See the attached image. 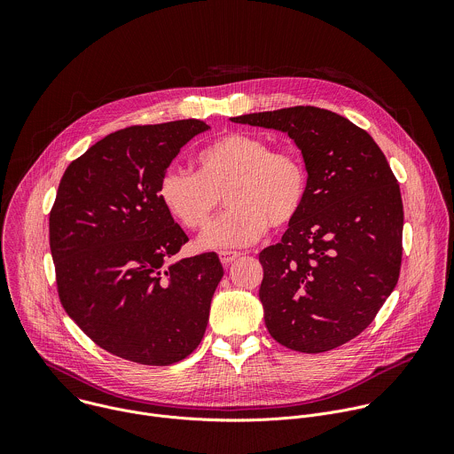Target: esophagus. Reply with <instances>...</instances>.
<instances>
[{
    "label": "esophagus",
    "instance_id": "esophagus-1",
    "mask_svg": "<svg viewBox=\"0 0 454 454\" xmlns=\"http://www.w3.org/2000/svg\"><path fill=\"white\" fill-rule=\"evenodd\" d=\"M240 254H242L240 251H231V249H223V251H219V258H221L223 266H230L231 262L237 261V258H239Z\"/></svg>",
    "mask_w": 454,
    "mask_h": 454
}]
</instances>
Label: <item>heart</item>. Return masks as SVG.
<instances>
[{
    "instance_id": "b5f03b06",
    "label": "heart",
    "mask_w": 454,
    "mask_h": 454,
    "mask_svg": "<svg viewBox=\"0 0 454 454\" xmlns=\"http://www.w3.org/2000/svg\"><path fill=\"white\" fill-rule=\"evenodd\" d=\"M307 170L289 151H273L261 137L230 133L198 154V172L168 167L158 181V200L186 230H203L221 193L230 207L201 237L205 249L240 247L261 239L270 224L284 228L303 208Z\"/></svg>"
}]
</instances>
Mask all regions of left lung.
I'll list each match as a JSON object with an SVG mask.
<instances>
[{
  "label": "left lung",
  "mask_w": 454,
  "mask_h": 454,
  "mask_svg": "<svg viewBox=\"0 0 454 454\" xmlns=\"http://www.w3.org/2000/svg\"><path fill=\"white\" fill-rule=\"evenodd\" d=\"M286 133L301 151L307 198L282 242L261 251L270 334L305 354L361 334L397 286L403 200L382 151L345 116L312 106L231 118Z\"/></svg>",
  "instance_id": "left-lung-1"
}]
</instances>
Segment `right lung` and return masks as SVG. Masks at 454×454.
<instances>
[{"instance_id":"right-lung-1","label":"right lung","mask_w":454,"mask_h":454,"mask_svg":"<svg viewBox=\"0 0 454 454\" xmlns=\"http://www.w3.org/2000/svg\"><path fill=\"white\" fill-rule=\"evenodd\" d=\"M201 120L135 125L91 145L64 172L50 214L59 298L100 348L140 364L190 356L224 275L215 253L168 262L188 240L158 181Z\"/></svg>"}]
</instances>
